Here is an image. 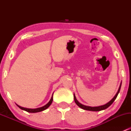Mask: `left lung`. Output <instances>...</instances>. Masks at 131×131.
<instances>
[{
  "label": "left lung",
  "instance_id": "1",
  "mask_svg": "<svg viewBox=\"0 0 131 131\" xmlns=\"http://www.w3.org/2000/svg\"><path fill=\"white\" fill-rule=\"evenodd\" d=\"M121 84L120 85L119 88L118 92H117L116 94L115 95V97H114L112 99V100H111L108 103H106V104H105L104 105H102V106H95V107H91V106H85V105H82V104H81V103H80L78 101L77 99H76V97H75V95H74V102H75V103H76V105H77L78 106H79V107L81 108H82V109L85 110L93 111V112H98V111L103 110H105V109L107 108L108 107H109V106H110V105H112L113 103V102L115 101V99H116V97H117V96H118L119 92L120 89H121Z\"/></svg>",
  "mask_w": 131,
  "mask_h": 131
}]
</instances>
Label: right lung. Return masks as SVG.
I'll return each mask as SVG.
<instances>
[{
  "mask_svg": "<svg viewBox=\"0 0 131 131\" xmlns=\"http://www.w3.org/2000/svg\"><path fill=\"white\" fill-rule=\"evenodd\" d=\"M52 101H53V95H52V98H51L50 100V101H49V103H48L47 104H46V105H45V106H42V107L38 108H36V109H30V108H26L21 107V106H19V105H17V106H18V107L20 109L26 111V112H29V113H37V112H42V111L46 110L51 105V103H52Z\"/></svg>",
  "mask_w": 131,
  "mask_h": 131,
  "instance_id": "add662e5",
  "label": "right lung"
}]
</instances>
